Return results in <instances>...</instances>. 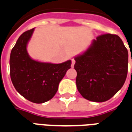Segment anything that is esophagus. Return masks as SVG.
<instances>
[{"instance_id":"1","label":"esophagus","mask_w":132,"mask_h":132,"mask_svg":"<svg viewBox=\"0 0 132 132\" xmlns=\"http://www.w3.org/2000/svg\"><path fill=\"white\" fill-rule=\"evenodd\" d=\"M75 63H76V61H75L74 59H73L71 60V67H73V66H74Z\"/></svg>"}]
</instances>
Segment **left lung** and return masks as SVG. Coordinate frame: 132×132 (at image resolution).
<instances>
[{"mask_svg": "<svg viewBox=\"0 0 132 132\" xmlns=\"http://www.w3.org/2000/svg\"><path fill=\"white\" fill-rule=\"evenodd\" d=\"M76 86L93 102H105L124 85L128 72V51L119 36L103 34L83 54L75 58Z\"/></svg>", "mask_w": 132, "mask_h": 132, "instance_id": "8db88e82", "label": "left lung"}]
</instances>
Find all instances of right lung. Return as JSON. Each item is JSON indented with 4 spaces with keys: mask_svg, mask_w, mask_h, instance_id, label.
<instances>
[{
    "mask_svg": "<svg viewBox=\"0 0 132 132\" xmlns=\"http://www.w3.org/2000/svg\"><path fill=\"white\" fill-rule=\"evenodd\" d=\"M34 28L22 33L10 57V74L13 86L22 96L35 103H43L54 97L59 84L71 68V61L59 64L42 63L32 59L27 44Z\"/></svg>",
    "mask_w": 132,
    "mask_h": 132,
    "instance_id": "1",
    "label": "right lung"
}]
</instances>
